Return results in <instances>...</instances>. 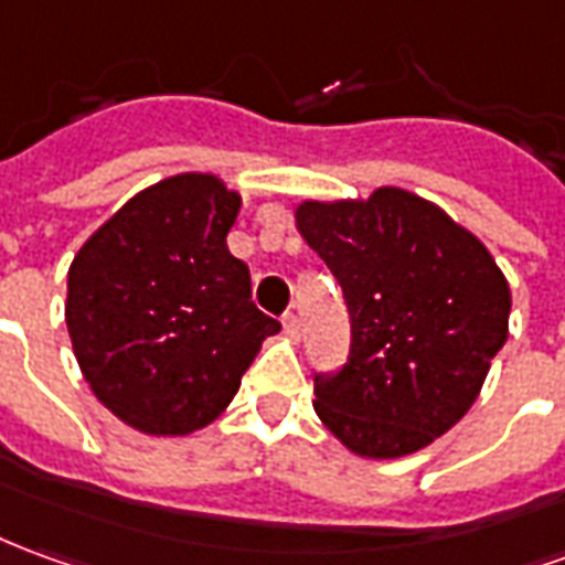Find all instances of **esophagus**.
Masks as SVG:
<instances>
[{"label": "esophagus", "instance_id": "esophagus-1", "mask_svg": "<svg viewBox=\"0 0 565 565\" xmlns=\"http://www.w3.org/2000/svg\"><path fill=\"white\" fill-rule=\"evenodd\" d=\"M284 333H287L290 339L302 337V323H299V315H294V311H287V315H284Z\"/></svg>", "mask_w": 565, "mask_h": 565}]
</instances>
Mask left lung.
Returning <instances> with one entry per match:
<instances>
[{
    "label": "left lung",
    "instance_id": "8db88e82",
    "mask_svg": "<svg viewBox=\"0 0 565 565\" xmlns=\"http://www.w3.org/2000/svg\"><path fill=\"white\" fill-rule=\"evenodd\" d=\"M294 216L351 315L349 364L315 379L318 419L364 459L419 452L483 388L508 339V278L475 232L409 189L299 201Z\"/></svg>",
    "mask_w": 565,
    "mask_h": 565
}]
</instances>
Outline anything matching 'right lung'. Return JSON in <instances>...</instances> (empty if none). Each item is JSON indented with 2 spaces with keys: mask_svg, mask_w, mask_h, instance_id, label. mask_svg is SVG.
I'll use <instances>...</instances> for the list:
<instances>
[{
  "mask_svg": "<svg viewBox=\"0 0 565 565\" xmlns=\"http://www.w3.org/2000/svg\"><path fill=\"white\" fill-rule=\"evenodd\" d=\"M242 195L216 173L140 189L73 256L66 330L100 404L152 437H186L232 404L281 323L228 254Z\"/></svg>",
  "mask_w": 565,
  "mask_h": 565,
  "instance_id": "add662e5",
  "label": "right lung"
}]
</instances>
